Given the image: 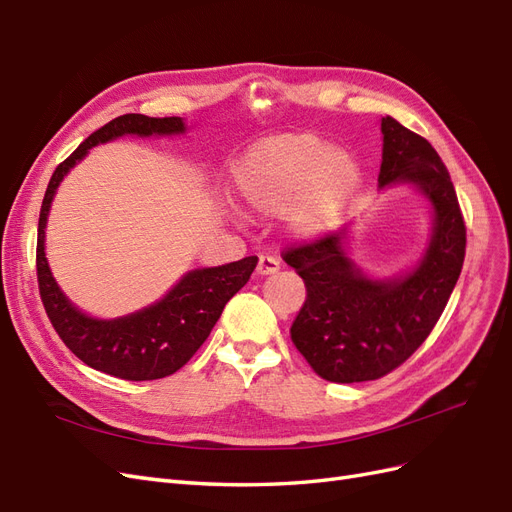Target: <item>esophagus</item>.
<instances>
[{"mask_svg":"<svg viewBox=\"0 0 512 512\" xmlns=\"http://www.w3.org/2000/svg\"><path fill=\"white\" fill-rule=\"evenodd\" d=\"M258 275H271V273H277L280 271V260H277L275 256H265L262 254L258 258V267H256Z\"/></svg>","mask_w":512,"mask_h":512,"instance_id":"obj_1","label":"esophagus"}]
</instances>
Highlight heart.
I'll return each mask as SVG.
<instances>
[{"mask_svg":"<svg viewBox=\"0 0 512 512\" xmlns=\"http://www.w3.org/2000/svg\"><path fill=\"white\" fill-rule=\"evenodd\" d=\"M247 209L284 211L290 232L320 237L333 230L361 188V164L350 151L314 134H282L254 145L235 170Z\"/></svg>","mask_w":512,"mask_h":512,"instance_id":"b5f03b06","label":"heart"}]
</instances>
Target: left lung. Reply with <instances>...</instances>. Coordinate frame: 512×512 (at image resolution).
I'll return each instance as SVG.
<instances>
[{
  "mask_svg": "<svg viewBox=\"0 0 512 512\" xmlns=\"http://www.w3.org/2000/svg\"><path fill=\"white\" fill-rule=\"evenodd\" d=\"M380 188L412 181L433 205L427 254L404 280L376 282L346 256V232L284 247L282 258L305 284L290 339L329 382L378 380L406 363L436 327L466 258V222L451 175L427 138L382 117Z\"/></svg>",
  "mask_w": 512,
  "mask_h": 512,
  "instance_id": "obj_1",
  "label": "left lung"
}]
</instances>
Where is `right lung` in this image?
<instances>
[{"label":"right lung","instance_id":"obj_1","mask_svg":"<svg viewBox=\"0 0 512 512\" xmlns=\"http://www.w3.org/2000/svg\"><path fill=\"white\" fill-rule=\"evenodd\" d=\"M183 132L179 117H147L128 113L108 121L89 134L70 156L61 162L44 192L38 220L36 273L40 299L53 329L79 359L121 380H158L175 374L205 344L213 324L222 316L224 305L250 280L256 256L230 265L198 269L183 277L166 297L143 312L117 320H96L81 314L64 297L53 280L44 258V228L51 200L59 181L79 162L87 149L121 134H177Z\"/></svg>","mask_w":512,"mask_h":512}]
</instances>
